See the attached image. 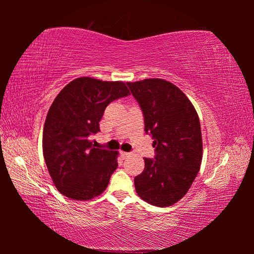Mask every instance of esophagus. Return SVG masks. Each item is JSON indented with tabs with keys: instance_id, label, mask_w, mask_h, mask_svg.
Masks as SVG:
<instances>
[{
	"instance_id": "esophagus-1",
	"label": "esophagus",
	"mask_w": 254,
	"mask_h": 254,
	"mask_svg": "<svg viewBox=\"0 0 254 254\" xmlns=\"http://www.w3.org/2000/svg\"><path fill=\"white\" fill-rule=\"evenodd\" d=\"M120 155H121L122 159H126V158H127V157H128V156H130V153H127V152H120Z\"/></svg>"
}]
</instances>
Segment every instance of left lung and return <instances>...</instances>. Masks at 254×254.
I'll return each mask as SVG.
<instances>
[{
	"mask_svg": "<svg viewBox=\"0 0 254 254\" xmlns=\"http://www.w3.org/2000/svg\"><path fill=\"white\" fill-rule=\"evenodd\" d=\"M143 112L145 132L153 137L155 157L134 178L137 195L165 207L186 195L202 161L198 116L182 90L170 82L149 78L127 83Z\"/></svg>",
	"mask_w": 254,
	"mask_h": 254,
	"instance_id": "1",
	"label": "left lung"
}]
</instances>
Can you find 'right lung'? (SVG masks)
I'll use <instances>...</instances> for the list:
<instances>
[{
    "mask_svg": "<svg viewBox=\"0 0 254 254\" xmlns=\"http://www.w3.org/2000/svg\"><path fill=\"white\" fill-rule=\"evenodd\" d=\"M130 95L122 82L79 77L52 102L44 127L42 150L48 171L61 194L86 201L98 196L118 167V152L95 148L88 137L111 101Z\"/></svg>",
    "mask_w": 254,
    "mask_h": 254,
    "instance_id": "1",
    "label": "right lung"
}]
</instances>
